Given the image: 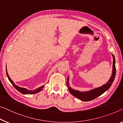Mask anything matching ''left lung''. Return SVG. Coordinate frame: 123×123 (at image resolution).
I'll list each match as a JSON object with an SVG mask.
<instances>
[{
	"instance_id": "8db88e82",
	"label": "left lung",
	"mask_w": 123,
	"mask_h": 123,
	"mask_svg": "<svg viewBox=\"0 0 123 123\" xmlns=\"http://www.w3.org/2000/svg\"><path fill=\"white\" fill-rule=\"evenodd\" d=\"M113 72L112 75L111 76V78L105 85H104L102 86L99 87L98 88H95V89L92 90L91 91L87 92H80L79 91H75L71 88L70 87H69V77H68L67 85V87L69 89L70 92L71 94H72L74 96L77 98L82 100L83 101H90L101 96L102 94H103L104 92L106 91L109 88V87L112 85V83L115 79L116 74V60H115V57L114 55H113Z\"/></svg>"
}]
</instances>
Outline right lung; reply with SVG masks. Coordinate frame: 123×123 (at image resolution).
<instances>
[{"instance_id": "add662e5", "label": "right lung", "mask_w": 123, "mask_h": 123, "mask_svg": "<svg viewBox=\"0 0 123 123\" xmlns=\"http://www.w3.org/2000/svg\"><path fill=\"white\" fill-rule=\"evenodd\" d=\"M6 75H7V78L9 80V81H10V82L12 84V85L15 88H16V89L18 91H19L21 93H23V94H34V93H38V92L41 91V90H42V88L44 87V86H43L42 87H39L38 88H37V89L35 90H33V91H29V90H27L26 88H22V87H20L16 85L15 84H14V82H13V81L11 80V79L10 78V77L8 75V74L6 72Z\"/></svg>"}]
</instances>
